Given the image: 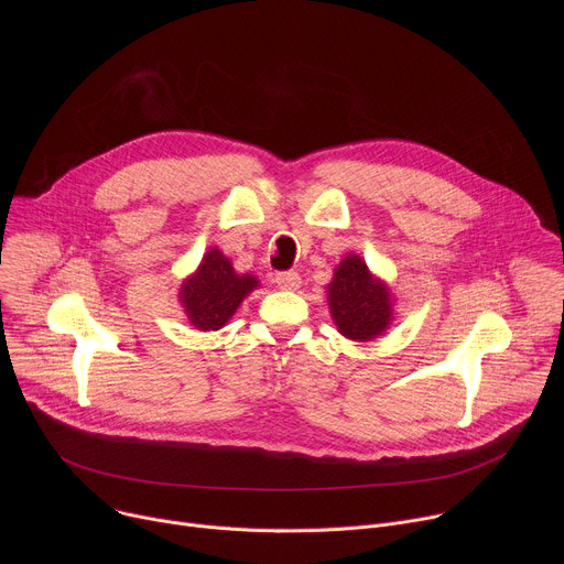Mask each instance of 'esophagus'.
Segmentation results:
<instances>
[{
  "mask_svg": "<svg viewBox=\"0 0 564 564\" xmlns=\"http://www.w3.org/2000/svg\"><path fill=\"white\" fill-rule=\"evenodd\" d=\"M274 281H276V285H279L281 290H299V285H301V276H299V272H294V270L279 272Z\"/></svg>",
  "mask_w": 564,
  "mask_h": 564,
  "instance_id": "esophagus-1",
  "label": "esophagus"
}]
</instances>
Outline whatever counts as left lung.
Segmentation results:
<instances>
[{"instance_id": "1", "label": "left lung", "mask_w": 564, "mask_h": 564, "mask_svg": "<svg viewBox=\"0 0 564 564\" xmlns=\"http://www.w3.org/2000/svg\"><path fill=\"white\" fill-rule=\"evenodd\" d=\"M328 301L339 333L355 341H370L390 324V294L375 281L366 263L350 254L335 270Z\"/></svg>"}]
</instances>
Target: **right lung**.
I'll return each instance as SVG.
<instances>
[{
    "instance_id": "right-lung-1",
    "label": "right lung",
    "mask_w": 564,
    "mask_h": 564,
    "mask_svg": "<svg viewBox=\"0 0 564 564\" xmlns=\"http://www.w3.org/2000/svg\"><path fill=\"white\" fill-rule=\"evenodd\" d=\"M254 288V276H238L218 250H209L198 272L183 283L181 301L198 330H218Z\"/></svg>"
}]
</instances>
